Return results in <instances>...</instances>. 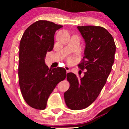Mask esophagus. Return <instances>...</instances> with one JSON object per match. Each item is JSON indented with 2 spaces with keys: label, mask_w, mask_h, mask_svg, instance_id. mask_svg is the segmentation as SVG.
I'll use <instances>...</instances> for the list:
<instances>
[{
  "label": "esophagus",
  "mask_w": 129,
  "mask_h": 129,
  "mask_svg": "<svg viewBox=\"0 0 129 129\" xmlns=\"http://www.w3.org/2000/svg\"><path fill=\"white\" fill-rule=\"evenodd\" d=\"M64 69H66L67 73H69V72H70V69L69 67V66H64Z\"/></svg>",
  "instance_id": "esophagus-1"
}]
</instances>
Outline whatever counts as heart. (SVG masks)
Wrapping results in <instances>:
<instances>
[{"label": "heart", "mask_w": 129, "mask_h": 129, "mask_svg": "<svg viewBox=\"0 0 129 129\" xmlns=\"http://www.w3.org/2000/svg\"><path fill=\"white\" fill-rule=\"evenodd\" d=\"M68 61L69 63H73V61H74V59L72 57H69L68 59Z\"/></svg>", "instance_id": "1"}]
</instances>
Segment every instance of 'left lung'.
<instances>
[{
    "instance_id": "obj_1",
    "label": "left lung",
    "mask_w": 129,
    "mask_h": 129,
    "mask_svg": "<svg viewBox=\"0 0 129 129\" xmlns=\"http://www.w3.org/2000/svg\"><path fill=\"white\" fill-rule=\"evenodd\" d=\"M84 39V56L78 67L86 69L83 77L67 74L70 87L64 93L66 105L71 110L85 109L96 99L107 81L114 60L113 38L101 26H77Z\"/></svg>"
}]
</instances>
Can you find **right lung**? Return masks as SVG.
Segmentation results:
<instances>
[{
    "mask_svg": "<svg viewBox=\"0 0 129 129\" xmlns=\"http://www.w3.org/2000/svg\"><path fill=\"white\" fill-rule=\"evenodd\" d=\"M63 26L47 20H38L29 26L19 46L18 75L23 98L34 109L44 110L56 85L64 80V68L49 69L45 64L47 52L53 48L56 31Z\"/></svg>",
    "mask_w": 129,
    "mask_h": 129,
    "instance_id": "obj_1",
    "label": "right lung"
}]
</instances>
